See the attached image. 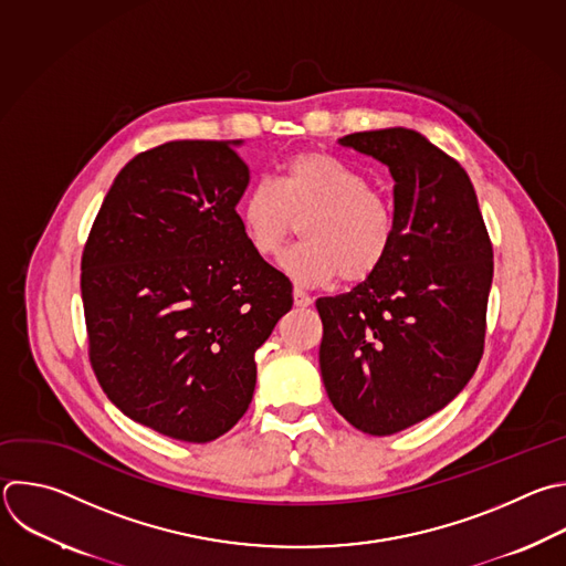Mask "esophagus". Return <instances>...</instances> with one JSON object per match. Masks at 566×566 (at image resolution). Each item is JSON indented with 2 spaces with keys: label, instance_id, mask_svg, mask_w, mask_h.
Instances as JSON below:
<instances>
[{
  "label": "esophagus",
  "instance_id": "esophagus-1",
  "mask_svg": "<svg viewBox=\"0 0 566 566\" xmlns=\"http://www.w3.org/2000/svg\"><path fill=\"white\" fill-rule=\"evenodd\" d=\"M293 302H295V306L306 308V306L313 304V297H311L308 293H304L302 289H295V291H293Z\"/></svg>",
  "mask_w": 566,
  "mask_h": 566
}]
</instances>
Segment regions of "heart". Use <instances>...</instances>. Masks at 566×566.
<instances>
[{
    "label": "heart",
    "instance_id": "1",
    "mask_svg": "<svg viewBox=\"0 0 566 566\" xmlns=\"http://www.w3.org/2000/svg\"><path fill=\"white\" fill-rule=\"evenodd\" d=\"M238 220L249 247L266 260L282 253L300 222L304 242L282 260L300 284L368 280L391 255L398 233L394 202L326 150H300L275 181L249 186Z\"/></svg>",
    "mask_w": 566,
    "mask_h": 566
}]
</instances>
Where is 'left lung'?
Instances as JSON below:
<instances>
[{"instance_id":"left-lung-1","label":"left lung","mask_w":566,"mask_h":566,"mask_svg":"<svg viewBox=\"0 0 566 566\" xmlns=\"http://www.w3.org/2000/svg\"><path fill=\"white\" fill-rule=\"evenodd\" d=\"M339 144L389 166L398 233L382 269L319 297V370L335 411L394 436L444 409L471 380L486 337L493 247L467 170L409 128Z\"/></svg>"}]
</instances>
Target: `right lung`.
Instances as JSON below:
<instances>
[{
    "mask_svg": "<svg viewBox=\"0 0 566 566\" xmlns=\"http://www.w3.org/2000/svg\"><path fill=\"white\" fill-rule=\"evenodd\" d=\"M251 179L229 142L179 139L115 177L82 253L88 359L108 400L175 440L211 442L247 413L255 350L293 306L247 242Z\"/></svg>",
    "mask_w": 566,
    "mask_h": 566,
    "instance_id": "right-lung-1",
    "label": "right lung"
}]
</instances>
